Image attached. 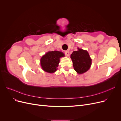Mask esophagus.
Listing matches in <instances>:
<instances>
[{
	"mask_svg": "<svg viewBox=\"0 0 121 121\" xmlns=\"http://www.w3.org/2000/svg\"><path fill=\"white\" fill-rule=\"evenodd\" d=\"M65 56H69V52H68V51H65Z\"/></svg>",
	"mask_w": 121,
	"mask_h": 121,
	"instance_id": "34e87169",
	"label": "esophagus"
}]
</instances>
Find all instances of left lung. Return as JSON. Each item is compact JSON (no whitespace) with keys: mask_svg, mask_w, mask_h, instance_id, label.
I'll return each mask as SVG.
<instances>
[{"mask_svg":"<svg viewBox=\"0 0 121 121\" xmlns=\"http://www.w3.org/2000/svg\"><path fill=\"white\" fill-rule=\"evenodd\" d=\"M73 65L76 72L79 74L85 73L90 69L92 60L87 50L78 48L71 55Z\"/></svg>","mask_w":121,"mask_h":121,"instance_id":"8db88e82","label":"left lung"}]
</instances>
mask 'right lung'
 <instances>
[{"label":"right lung","instance_id":"right-lung-1","mask_svg":"<svg viewBox=\"0 0 121 121\" xmlns=\"http://www.w3.org/2000/svg\"><path fill=\"white\" fill-rule=\"evenodd\" d=\"M63 52L58 51L48 52L41 57L40 65L43 71L49 73H54L60 63V58L64 57Z\"/></svg>","mask_w":121,"mask_h":121}]
</instances>
